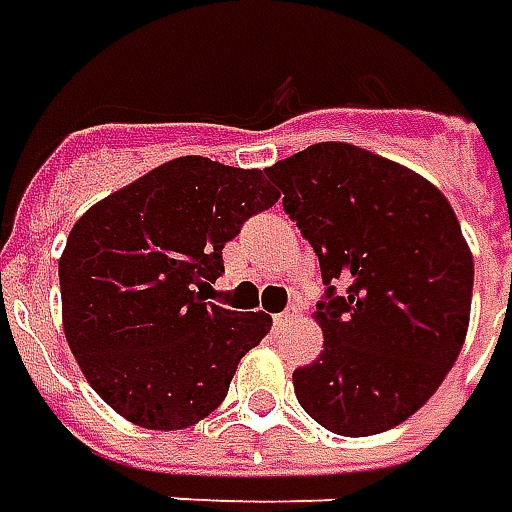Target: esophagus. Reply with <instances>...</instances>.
<instances>
[{
	"label": "esophagus",
	"mask_w": 512,
	"mask_h": 512,
	"mask_svg": "<svg viewBox=\"0 0 512 512\" xmlns=\"http://www.w3.org/2000/svg\"><path fill=\"white\" fill-rule=\"evenodd\" d=\"M296 318H298V307H287V310L279 312L273 321H276V327H287V324H293Z\"/></svg>",
	"instance_id": "obj_1"
}]
</instances>
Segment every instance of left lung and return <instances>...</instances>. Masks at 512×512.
Returning <instances> with one entry per match:
<instances>
[{
  "mask_svg": "<svg viewBox=\"0 0 512 512\" xmlns=\"http://www.w3.org/2000/svg\"><path fill=\"white\" fill-rule=\"evenodd\" d=\"M327 284L321 358L293 372L301 408L341 437L408 420L465 344L473 256L454 208L420 174L349 143L264 168Z\"/></svg>",
  "mask_w": 512,
  "mask_h": 512,
  "instance_id": "8db88e82",
  "label": "left lung"
}]
</instances>
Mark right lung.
<instances>
[{
	"label": "right lung",
	"instance_id": "obj_1",
	"mask_svg": "<svg viewBox=\"0 0 512 512\" xmlns=\"http://www.w3.org/2000/svg\"><path fill=\"white\" fill-rule=\"evenodd\" d=\"M279 202L259 168L177 157L75 222L58 262L64 335L89 386L129 423L177 431L225 400L264 312L208 301L222 248Z\"/></svg>",
	"mask_w": 512,
	"mask_h": 512
}]
</instances>
